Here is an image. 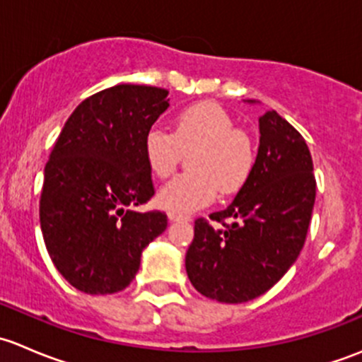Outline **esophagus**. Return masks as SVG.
I'll return each instance as SVG.
<instances>
[{"mask_svg": "<svg viewBox=\"0 0 362 362\" xmlns=\"http://www.w3.org/2000/svg\"><path fill=\"white\" fill-rule=\"evenodd\" d=\"M168 218L171 222H182V221H191L189 217H184V215H177V214H168Z\"/></svg>", "mask_w": 362, "mask_h": 362, "instance_id": "obj_1", "label": "esophagus"}]
</instances>
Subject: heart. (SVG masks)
I'll return each instance as SVG.
<instances>
[{
    "label": "heart",
    "instance_id": "heart-1",
    "mask_svg": "<svg viewBox=\"0 0 362 362\" xmlns=\"http://www.w3.org/2000/svg\"><path fill=\"white\" fill-rule=\"evenodd\" d=\"M189 154V173L168 182L158 194L160 208L187 215L208 204L217 194L238 192L254 168V148L235 120L215 103H196L175 115L173 134L152 127L144 138V156L156 177L166 178L182 152Z\"/></svg>",
    "mask_w": 362,
    "mask_h": 362
}]
</instances>
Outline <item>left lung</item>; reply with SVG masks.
<instances>
[{
	"label": "left lung",
	"instance_id": "8db88e82",
	"mask_svg": "<svg viewBox=\"0 0 362 362\" xmlns=\"http://www.w3.org/2000/svg\"><path fill=\"white\" fill-rule=\"evenodd\" d=\"M259 134L247 184L210 215L218 226L194 222L185 254L194 289L221 303H245L272 289L298 259L312 221L315 177L306 141L275 110L259 117Z\"/></svg>",
	"mask_w": 362,
	"mask_h": 362
}]
</instances>
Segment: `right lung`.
<instances>
[{"label": "right lung", "mask_w": 362, "mask_h": 362, "mask_svg": "<svg viewBox=\"0 0 362 362\" xmlns=\"http://www.w3.org/2000/svg\"><path fill=\"white\" fill-rule=\"evenodd\" d=\"M168 90L119 83L83 100L64 124L43 173L40 226L57 272L86 294L126 289L141 252L166 229L144 138L170 107Z\"/></svg>", "instance_id": "obj_1"}]
</instances>
